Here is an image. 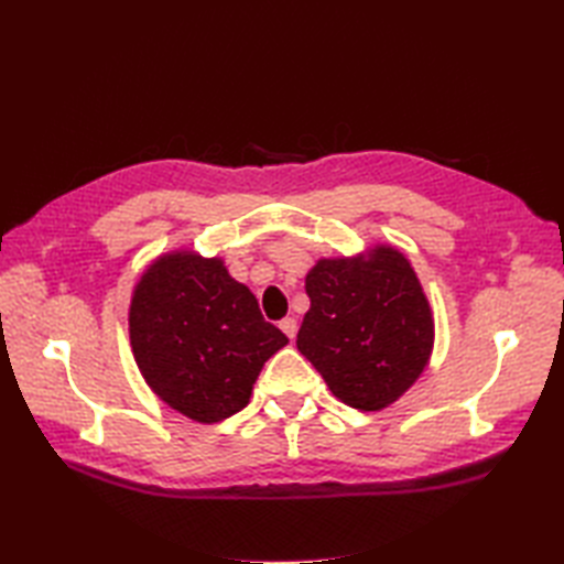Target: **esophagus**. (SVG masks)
I'll return each instance as SVG.
<instances>
[{
    "mask_svg": "<svg viewBox=\"0 0 564 564\" xmlns=\"http://www.w3.org/2000/svg\"><path fill=\"white\" fill-rule=\"evenodd\" d=\"M281 332L285 334V337H289L291 341L295 339V334H297V322L293 319V317H285V319H281Z\"/></svg>",
    "mask_w": 564,
    "mask_h": 564,
    "instance_id": "esophagus-1",
    "label": "esophagus"
}]
</instances>
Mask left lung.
I'll use <instances>...</instances> for the list:
<instances>
[{
	"label": "left lung",
	"mask_w": 564,
	"mask_h": 564,
	"mask_svg": "<svg viewBox=\"0 0 564 564\" xmlns=\"http://www.w3.org/2000/svg\"><path fill=\"white\" fill-rule=\"evenodd\" d=\"M310 310L297 351L334 398L361 412L386 410L410 390L434 349V313L400 249L319 259L305 275Z\"/></svg>",
	"instance_id": "left-lung-1"
}]
</instances>
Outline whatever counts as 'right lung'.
<instances>
[{
    "mask_svg": "<svg viewBox=\"0 0 564 564\" xmlns=\"http://www.w3.org/2000/svg\"><path fill=\"white\" fill-rule=\"evenodd\" d=\"M128 332L152 392L200 424L245 410L263 364L289 344L220 257L188 249L166 251L140 275Z\"/></svg>",
    "mask_w": 564,
    "mask_h": 564,
    "instance_id": "right-lung-1",
    "label": "right lung"
}]
</instances>
